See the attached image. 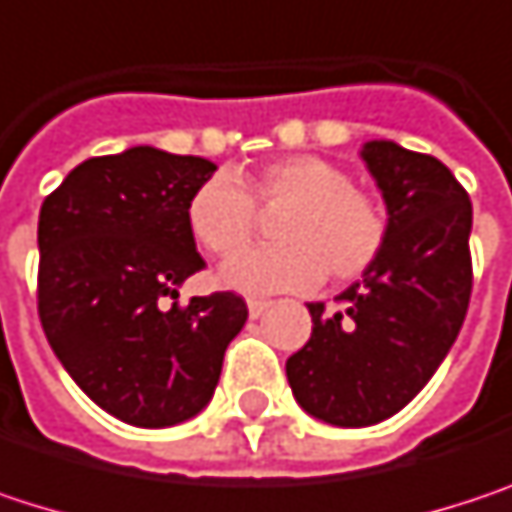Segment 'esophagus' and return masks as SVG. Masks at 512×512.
<instances>
[{"label":"esophagus","mask_w":512,"mask_h":512,"mask_svg":"<svg viewBox=\"0 0 512 512\" xmlns=\"http://www.w3.org/2000/svg\"><path fill=\"white\" fill-rule=\"evenodd\" d=\"M266 308H269V302H266V299H249V317H252V320H257Z\"/></svg>","instance_id":"esophagus-1"}]
</instances>
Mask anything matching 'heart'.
Returning a JSON list of instances; mask_svg holds the SVG:
<instances>
[{"label": "heart", "mask_w": 512, "mask_h": 512, "mask_svg": "<svg viewBox=\"0 0 512 512\" xmlns=\"http://www.w3.org/2000/svg\"><path fill=\"white\" fill-rule=\"evenodd\" d=\"M258 209L285 210L276 217L275 247L239 251L256 230ZM186 225L210 255H233L219 278L243 293L311 290L326 272L335 281L364 275L388 243L382 204L353 186V177L320 156H281L243 180L207 177L186 201Z\"/></svg>", "instance_id": "obj_1"}]
</instances>
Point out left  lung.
Returning <instances> with one entry per match:
<instances>
[{
	"instance_id": "1",
	"label": "left lung",
	"mask_w": 512,
	"mask_h": 512,
	"mask_svg": "<svg viewBox=\"0 0 512 512\" xmlns=\"http://www.w3.org/2000/svg\"><path fill=\"white\" fill-rule=\"evenodd\" d=\"M361 159L385 210L388 243L347 287L341 311L311 302V338L287 358L296 403L335 427L397 415L454 347L471 296V201L451 168L394 142Z\"/></svg>"
}]
</instances>
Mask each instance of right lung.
<instances>
[{
	"instance_id": "1",
	"label": "right lung",
	"mask_w": 512,
	"mask_h": 512,
	"mask_svg": "<svg viewBox=\"0 0 512 512\" xmlns=\"http://www.w3.org/2000/svg\"><path fill=\"white\" fill-rule=\"evenodd\" d=\"M213 171L210 159L139 145L85 159L41 207L44 335L73 382L133 427L195 418L249 317L237 293L177 302L204 269L186 201Z\"/></svg>"
}]
</instances>
